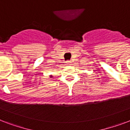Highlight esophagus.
I'll return each mask as SVG.
<instances>
[{
	"label": "esophagus",
	"mask_w": 130,
	"mask_h": 130,
	"mask_svg": "<svg viewBox=\"0 0 130 130\" xmlns=\"http://www.w3.org/2000/svg\"><path fill=\"white\" fill-rule=\"evenodd\" d=\"M67 63L68 64V65H70V64H71V61H67Z\"/></svg>",
	"instance_id": "34e87169"
}]
</instances>
